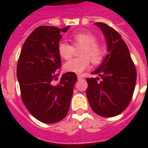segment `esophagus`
I'll return each instance as SVG.
<instances>
[{
    "label": "esophagus",
    "mask_w": 148,
    "mask_h": 148,
    "mask_svg": "<svg viewBox=\"0 0 148 148\" xmlns=\"http://www.w3.org/2000/svg\"><path fill=\"white\" fill-rule=\"evenodd\" d=\"M83 78V77L82 76V75H80V74H77V79L78 80H80V79H82Z\"/></svg>",
    "instance_id": "34e87169"
}]
</instances>
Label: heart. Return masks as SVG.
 <instances>
[{
  "label": "heart",
  "mask_w": 148,
  "mask_h": 148,
  "mask_svg": "<svg viewBox=\"0 0 148 148\" xmlns=\"http://www.w3.org/2000/svg\"><path fill=\"white\" fill-rule=\"evenodd\" d=\"M96 36L89 31H82L73 34L69 42L61 41L58 44L59 55L64 59L72 57L74 47H82L80 51V58H71L64 64V70L67 72L80 74L90 66V59L94 64H99L104 60L107 50L102 43L97 42Z\"/></svg>",
  "instance_id": "1"
}]
</instances>
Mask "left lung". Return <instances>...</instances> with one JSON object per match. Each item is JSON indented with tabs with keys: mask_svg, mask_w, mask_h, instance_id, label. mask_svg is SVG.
<instances>
[{
	"mask_svg": "<svg viewBox=\"0 0 148 148\" xmlns=\"http://www.w3.org/2000/svg\"><path fill=\"white\" fill-rule=\"evenodd\" d=\"M102 30L109 54L102 64L86 78V96L93 111L104 117L121 114L133 95L136 70L130 52L121 35L105 23H95Z\"/></svg>",
	"mask_w": 148,
	"mask_h": 148,
	"instance_id": "left-lung-1",
	"label": "left lung"
}]
</instances>
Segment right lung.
I'll list each match as a JSON object with an SVG mask.
<instances>
[{
	"mask_svg": "<svg viewBox=\"0 0 148 148\" xmlns=\"http://www.w3.org/2000/svg\"><path fill=\"white\" fill-rule=\"evenodd\" d=\"M68 28L36 27L25 40L18 59L16 76L22 101L31 114L45 124L58 122L67 115L77 81L75 73L67 72L53 85L62 65L58 44L61 33Z\"/></svg>",
	"mask_w": 148,
	"mask_h": 148,
	"instance_id": "right-lung-1",
	"label": "right lung"
}]
</instances>
